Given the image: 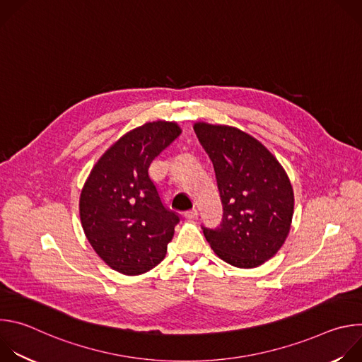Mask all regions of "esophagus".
Segmentation results:
<instances>
[{
	"instance_id": "1",
	"label": "esophagus",
	"mask_w": 362,
	"mask_h": 362,
	"mask_svg": "<svg viewBox=\"0 0 362 362\" xmlns=\"http://www.w3.org/2000/svg\"><path fill=\"white\" fill-rule=\"evenodd\" d=\"M185 218H186V219H196V218H197V211H196V209L187 211V212L185 214Z\"/></svg>"
}]
</instances>
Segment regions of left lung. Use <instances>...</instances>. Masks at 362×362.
Segmentation results:
<instances>
[{
    "instance_id": "1",
    "label": "left lung",
    "mask_w": 362,
    "mask_h": 362,
    "mask_svg": "<svg viewBox=\"0 0 362 362\" xmlns=\"http://www.w3.org/2000/svg\"><path fill=\"white\" fill-rule=\"evenodd\" d=\"M194 133L214 163L223 204L218 229L203 228L214 252L236 268H257L282 247L293 216V189L274 154L250 134L197 122Z\"/></svg>"
}]
</instances>
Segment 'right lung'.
Here are the masks:
<instances>
[{"label":"right lung","instance_id":"obj_1","mask_svg":"<svg viewBox=\"0 0 362 362\" xmlns=\"http://www.w3.org/2000/svg\"><path fill=\"white\" fill-rule=\"evenodd\" d=\"M180 133L177 123L166 120L127 132L103 153L81 189L86 238L123 275H141L165 259L179 216L163 206L148 166Z\"/></svg>","mask_w":362,"mask_h":362}]
</instances>
